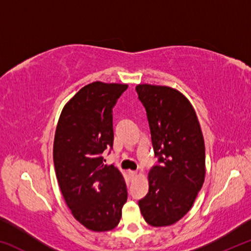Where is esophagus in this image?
<instances>
[{
	"instance_id": "34e87169",
	"label": "esophagus",
	"mask_w": 251,
	"mask_h": 251,
	"mask_svg": "<svg viewBox=\"0 0 251 251\" xmlns=\"http://www.w3.org/2000/svg\"><path fill=\"white\" fill-rule=\"evenodd\" d=\"M129 175L131 176V177H136L138 175V173H137V171H130L129 172Z\"/></svg>"
}]
</instances>
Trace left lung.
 Wrapping results in <instances>:
<instances>
[{
    "mask_svg": "<svg viewBox=\"0 0 251 251\" xmlns=\"http://www.w3.org/2000/svg\"><path fill=\"white\" fill-rule=\"evenodd\" d=\"M155 155L159 165L148 173V193L138 201L152 227L172 226L188 212L206 175L205 142L196 112L176 88L138 84Z\"/></svg>",
    "mask_w": 251,
    "mask_h": 251,
    "instance_id": "1",
    "label": "left lung"
}]
</instances>
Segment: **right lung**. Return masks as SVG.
Listing matches in <instances>:
<instances>
[{"label": "right lung", "instance_id": "1", "mask_svg": "<svg viewBox=\"0 0 251 251\" xmlns=\"http://www.w3.org/2000/svg\"><path fill=\"white\" fill-rule=\"evenodd\" d=\"M127 84L93 82L67 101L55 130L53 159L63 197L72 215L92 231H109L127 201L124 176L105 165L113 146V106Z\"/></svg>", "mask_w": 251, "mask_h": 251}]
</instances>
